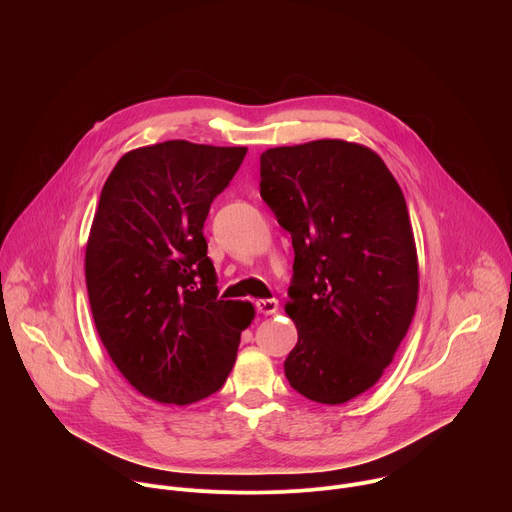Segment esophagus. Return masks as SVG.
<instances>
[{"mask_svg": "<svg viewBox=\"0 0 512 512\" xmlns=\"http://www.w3.org/2000/svg\"><path fill=\"white\" fill-rule=\"evenodd\" d=\"M277 308H279V304H277L275 298H271V300H257V302H255V310H257L259 314H263V316L275 314Z\"/></svg>", "mask_w": 512, "mask_h": 512, "instance_id": "obj_1", "label": "esophagus"}]
</instances>
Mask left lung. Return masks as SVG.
<instances>
[{"label":"left lung","mask_w":512,"mask_h":512,"mask_svg":"<svg viewBox=\"0 0 512 512\" xmlns=\"http://www.w3.org/2000/svg\"><path fill=\"white\" fill-rule=\"evenodd\" d=\"M259 188L296 253L285 312L298 344L285 377L310 401L346 403L381 379L415 314L403 192L373 150L342 139L263 152Z\"/></svg>","instance_id":"obj_1"}]
</instances>
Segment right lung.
Wrapping results in <instances>:
<instances>
[{"label":"right lung","mask_w":512,"mask_h":512,"mask_svg":"<svg viewBox=\"0 0 512 512\" xmlns=\"http://www.w3.org/2000/svg\"><path fill=\"white\" fill-rule=\"evenodd\" d=\"M247 148L184 139L127 152L93 218L85 277L93 320L119 373L148 399L196 403L233 369L249 302L216 300L202 227Z\"/></svg>","instance_id":"right-lung-1"}]
</instances>
